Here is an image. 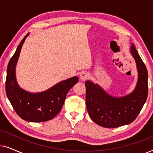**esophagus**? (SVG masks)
Listing matches in <instances>:
<instances>
[{
  "mask_svg": "<svg viewBox=\"0 0 153 153\" xmlns=\"http://www.w3.org/2000/svg\"><path fill=\"white\" fill-rule=\"evenodd\" d=\"M89 77H90V74L86 72H83L80 74V79H81V80H82V81L87 80V79H89Z\"/></svg>",
  "mask_w": 153,
  "mask_h": 153,
  "instance_id": "esophagus-1",
  "label": "esophagus"
}]
</instances>
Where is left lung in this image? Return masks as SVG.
Returning a JSON list of instances; mask_svg holds the SVG:
<instances>
[{
	"label": "left lung",
	"mask_w": 153,
	"mask_h": 153,
	"mask_svg": "<svg viewBox=\"0 0 153 153\" xmlns=\"http://www.w3.org/2000/svg\"><path fill=\"white\" fill-rule=\"evenodd\" d=\"M131 53L137 62L139 72L137 87L131 94L123 97H113L98 85L85 81L88 112L92 120L100 126L115 128L132 123L147 100V68L134 45L131 47Z\"/></svg>",
	"instance_id": "obj_1"
}]
</instances>
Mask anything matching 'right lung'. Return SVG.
I'll list each match as a JSON object with an SVG mask.
<instances>
[{
  "instance_id": "add662e5",
  "label": "right lung",
  "mask_w": 153,
  "mask_h": 153,
  "mask_svg": "<svg viewBox=\"0 0 153 153\" xmlns=\"http://www.w3.org/2000/svg\"><path fill=\"white\" fill-rule=\"evenodd\" d=\"M28 35L27 34L21 42L8 63L5 81L6 94L20 118L29 122H45L53 119L60 112L67 94L78 82L79 78L74 76L62 81L39 93H30L21 89L16 81L15 67L22 45Z\"/></svg>"
}]
</instances>
